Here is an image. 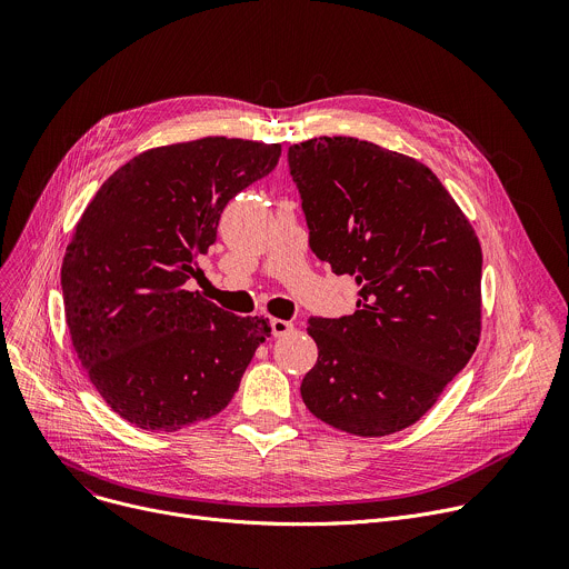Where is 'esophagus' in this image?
<instances>
[{
    "label": "esophagus",
    "instance_id": "34e87169",
    "mask_svg": "<svg viewBox=\"0 0 569 569\" xmlns=\"http://www.w3.org/2000/svg\"><path fill=\"white\" fill-rule=\"evenodd\" d=\"M293 330V323L289 321H282V319H271V335L273 337H284Z\"/></svg>",
    "mask_w": 569,
    "mask_h": 569
}]
</instances>
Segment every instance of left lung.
I'll return each instance as SVG.
<instances>
[{"label":"left lung","instance_id":"left-lung-1","mask_svg":"<svg viewBox=\"0 0 569 569\" xmlns=\"http://www.w3.org/2000/svg\"><path fill=\"white\" fill-rule=\"evenodd\" d=\"M309 248L359 284L357 311L309 319L319 359L300 396L323 422L387 436L425 416L481 330V246L440 180L355 138L289 147Z\"/></svg>","mask_w":569,"mask_h":569}]
</instances>
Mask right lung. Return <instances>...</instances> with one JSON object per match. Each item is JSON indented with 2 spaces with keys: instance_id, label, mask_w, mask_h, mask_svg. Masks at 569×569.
Wrapping results in <instances>:
<instances>
[{
  "instance_id": "right-lung-1",
  "label": "right lung",
  "mask_w": 569,
  "mask_h": 569,
  "mask_svg": "<svg viewBox=\"0 0 569 569\" xmlns=\"http://www.w3.org/2000/svg\"><path fill=\"white\" fill-rule=\"evenodd\" d=\"M280 144L203 138L144 151L86 208L60 284L74 350L101 398L147 431L217 416L239 389L262 317H234L187 280L217 241L223 208L269 176Z\"/></svg>"
}]
</instances>
